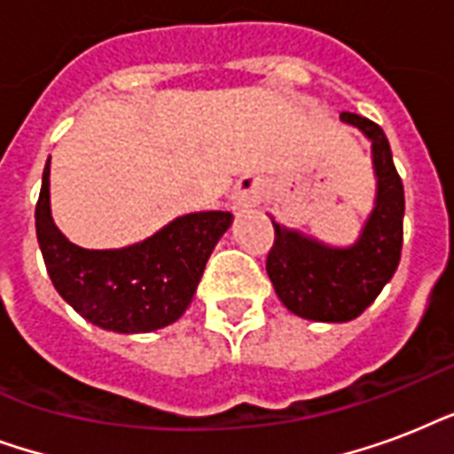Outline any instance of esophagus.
I'll list each match as a JSON object with an SVG mask.
<instances>
[{
	"label": "esophagus",
	"mask_w": 454,
	"mask_h": 454,
	"mask_svg": "<svg viewBox=\"0 0 454 454\" xmlns=\"http://www.w3.org/2000/svg\"><path fill=\"white\" fill-rule=\"evenodd\" d=\"M242 200H245V202H249V200H247V198H245V195H242Z\"/></svg>",
	"instance_id": "34e87169"
}]
</instances>
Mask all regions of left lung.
Segmentation results:
<instances>
[{
	"label": "left lung",
	"mask_w": 454,
	"mask_h": 454,
	"mask_svg": "<svg viewBox=\"0 0 454 454\" xmlns=\"http://www.w3.org/2000/svg\"><path fill=\"white\" fill-rule=\"evenodd\" d=\"M339 120L358 127L372 144L377 198L363 233L351 247H330L273 221L276 242L266 259L278 299L294 316L317 323L358 317L394 278L403 247L405 195L387 134L356 113H341Z\"/></svg>",
	"instance_id": "8db88e82"
}]
</instances>
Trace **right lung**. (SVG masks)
<instances>
[{"label":"right lung","mask_w":454,"mask_h":454,"mask_svg":"<svg viewBox=\"0 0 454 454\" xmlns=\"http://www.w3.org/2000/svg\"><path fill=\"white\" fill-rule=\"evenodd\" d=\"M231 221V212H195L129 247H77L53 223L49 160L35 209L39 249L53 287L89 323L122 334L162 330L184 316Z\"/></svg>","instance_id":"obj_1"}]
</instances>
